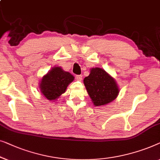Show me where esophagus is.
<instances>
[{
  "mask_svg": "<svg viewBox=\"0 0 160 160\" xmlns=\"http://www.w3.org/2000/svg\"><path fill=\"white\" fill-rule=\"evenodd\" d=\"M76 80L81 81L82 80V75H76Z\"/></svg>",
  "mask_w": 160,
  "mask_h": 160,
  "instance_id": "1",
  "label": "esophagus"
}]
</instances>
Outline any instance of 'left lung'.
Returning <instances> with one entry per match:
<instances>
[{"label":"left lung","instance_id":"obj_1","mask_svg":"<svg viewBox=\"0 0 160 160\" xmlns=\"http://www.w3.org/2000/svg\"><path fill=\"white\" fill-rule=\"evenodd\" d=\"M83 82L96 107L107 105L118 97L120 89L115 79L100 67L91 68Z\"/></svg>","mask_w":160,"mask_h":160}]
</instances>
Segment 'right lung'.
I'll return each instance as SVG.
<instances>
[{
	"mask_svg": "<svg viewBox=\"0 0 160 160\" xmlns=\"http://www.w3.org/2000/svg\"><path fill=\"white\" fill-rule=\"evenodd\" d=\"M75 77L61 67H54L41 78L40 91L49 101H56L64 93L67 86L72 82Z\"/></svg>",
	"mask_w": 160,
	"mask_h": 160,
	"instance_id": "right-lung-1",
	"label": "right lung"
}]
</instances>
